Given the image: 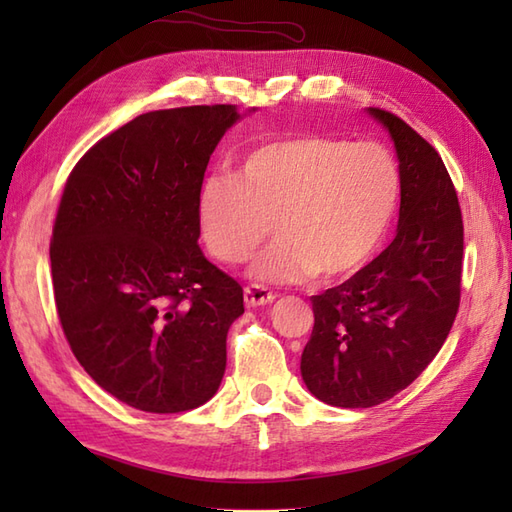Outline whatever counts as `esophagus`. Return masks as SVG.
<instances>
[{
	"label": "esophagus",
	"instance_id": "esophagus-1",
	"mask_svg": "<svg viewBox=\"0 0 512 512\" xmlns=\"http://www.w3.org/2000/svg\"><path fill=\"white\" fill-rule=\"evenodd\" d=\"M275 295L266 288H259V286H248L244 288V301L248 308H262L268 306V303H273Z\"/></svg>",
	"mask_w": 512,
	"mask_h": 512
}]
</instances>
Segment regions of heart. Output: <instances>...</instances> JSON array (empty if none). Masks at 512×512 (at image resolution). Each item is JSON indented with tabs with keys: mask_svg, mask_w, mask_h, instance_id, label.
Instances as JSON below:
<instances>
[{
	"mask_svg": "<svg viewBox=\"0 0 512 512\" xmlns=\"http://www.w3.org/2000/svg\"><path fill=\"white\" fill-rule=\"evenodd\" d=\"M400 198V171L378 143L301 134L242 158L233 176L204 178L195 217L204 248L235 266L266 233L277 237L248 266L257 284L341 279L383 244Z\"/></svg>",
	"mask_w": 512,
	"mask_h": 512,
	"instance_id": "heart-1",
	"label": "heart"
}]
</instances>
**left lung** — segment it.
<instances>
[{
    "mask_svg": "<svg viewBox=\"0 0 512 512\" xmlns=\"http://www.w3.org/2000/svg\"><path fill=\"white\" fill-rule=\"evenodd\" d=\"M400 171L396 237L341 286L314 295L301 378L325 405L365 409L416 380L460 306L464 228L449 171L427 140L378 107Z\"/></svg>",
    "mask_w": 512,
    "mask_h": 512,
    "instance_id": "left-lung-1",
    "label": "left lung"
}]
</instances>
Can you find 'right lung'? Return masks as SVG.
<instances>
[{"label":"right lung","mask_w":512,"mask_h":512,"mask_svg":"<svg viewBox=\"0 0 512 512\" xmlns=\"http://www.w3.org/2000/svg\"><path fill=\"white\" fill-rule=\"evenodd\" d=\"M239 118L235 105L140 114L63 189L50 244L61 328L94 383L134 409L189 411L222 383L244 292L202 255L195 198Z\"/></svg>","instance_id":"1"}]
</instances>
